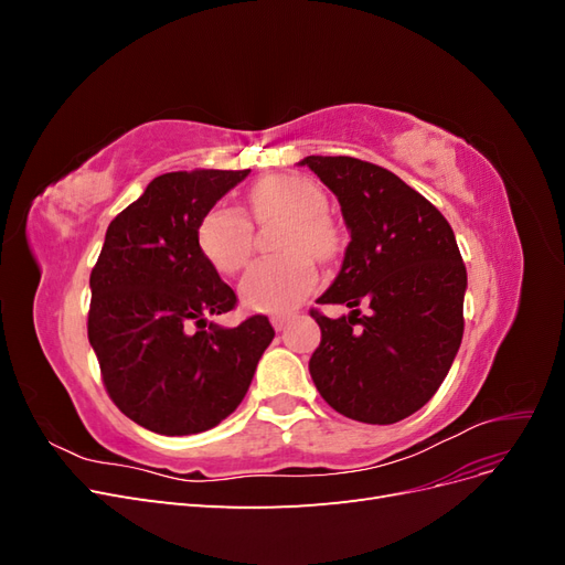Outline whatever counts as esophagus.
I'll return each mask as SVG.
<instances>
[{"instance_id": "1", "label": "esophagus", "mask_w": 565, "mask_h": 565, "mask_svg": "<svg viewBox=\"0 0 565 565\" xmlns=\"http://www.w3.org/2000/svg\"><path fill=\"white\" fill-rule=\"evenodd\" d=\"M289 318H292V313H273V316H270L273 328H276V330H282L285 324L289 322Z\"/></svg>"}]
</instances>
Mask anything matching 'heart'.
I'll return each mask as SVG.
<instances>
[{"label":"heart","mask_w":565,"mask_h":565,"mask_svg":"<svg viewBox=\"0 0 565 565\" xmlns=\"http://www.w3.org/2000/svg\"><path fill=\"white\" fill-rule=\"evenodd\" d=\"M328 198L311 181L297 174H278L256 183L249 193V212L256 224L285 218L276 247L285 252L249 268L241 282V297L254 311L282 313L311 292L318 280V262L339 252V231L324 216ZM202 254L221 273H237L254 252V228L245 212L218 204L202 216L198 228Z\"/></svg>","instance_id":"heart-1"}]
</instances>
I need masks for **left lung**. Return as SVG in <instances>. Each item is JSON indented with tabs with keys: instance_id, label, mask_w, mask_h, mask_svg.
Wrapping results in <instances>:
<instances>
[{
	"instance_id": "left-lung-1",
	"label": "left lung",
	"mask_w": 565,
	"mask_h": 565,
	"mask_svg": "<svg viewBox=\"0 0 565 565\" xmlns=\"http://www.w3.org/2000/svg\"><path fill=\"white\" fill-rule=\"evenodd\" d=\"M341 204L351 243L318 303L349 316L320 324L309 370L339 415L393 424L431 401L465 334L467 268L434 204L384 167L355 158H303ZM366 313H362V309Z\"/></svg>"
}]
</instances>
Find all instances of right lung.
Here are the masks:
<instances>
[{"mask_svg":"<svg viewBox=\"0 0 565 565\" xmlns=\"http://www.w3.org/2000/svg\"><path fill=\"white\" fill-rule=\"evenodd\" d=\"M247 174H162L106 231L89 278V344L113 403L148 431L191 436L226 419L276 337L266 316L210 322L237 297L202 254L198 228Z\"/></svg>","mask_w":565,"mask_h":565,"instance_id":"add662e5","label":"right lung"}]
</instances>
